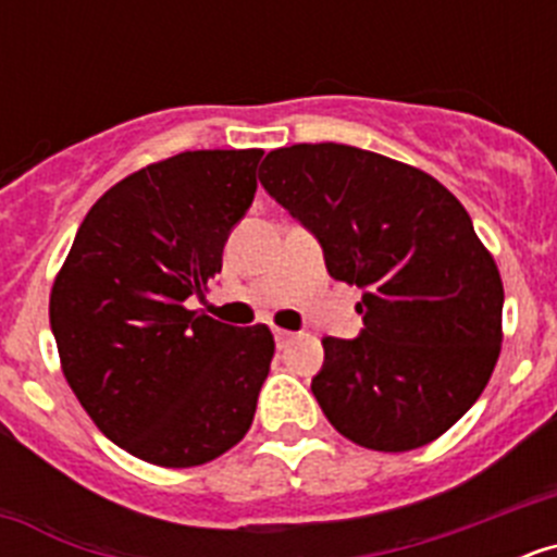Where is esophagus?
I'll return each instance as SVG.
<instances>
[{"mask_svg": "<svg viewBox=\"0 0 557 557\" xmlns=\"http://www.w3.org/2000/svg\"><path fill=\"white\" fill-rule=\"evenodd\" d=\"M273 337H275V346L278 348H284L289 343V339L295 337L293 332H287V329H273Z\"/></svg>", "mask_w": 557, "mask_h": 557, "instance_id": "obj_1", "label": "esophagus"}]
</instances>
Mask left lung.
<instances>
[{
	"mask_svg": "<svg viewBox=\"0 0 557 557\" xmlns=\"http://www.w3.org/2000/svg\"><path fill=\"white\" fill-rule=\"evenodd\" d=\"M259 181L357 284L362 334L323 339L312 393L329 424L373 451L426 446L466 416L502 348L494 256L469 211L418 166L359 147L268 152Z\"/></svg>",
	"mask_w": 557,
	"mask_h": 557,
	"instance_id": "obj_1",
	"label": "left lung"
}]
</instances>
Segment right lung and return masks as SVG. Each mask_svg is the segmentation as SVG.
<instances>
[{"label":"right lung","mask_w":557,"mask_h":557,"mask_svg":"<svg viewBox=\"0 0 557 557\" xmlns=\"http://www.w3.org/2000/svg\"><path fill=\"white\" fill-rule=\"evenodd\" d=\"M264 150H186L91 206L49 293L63 376L97 430L164 469L225 455L253 424L275 343L186 309L223 268Z\"/></svg>","instance_id":"right-lung-1"}]
</instances>
